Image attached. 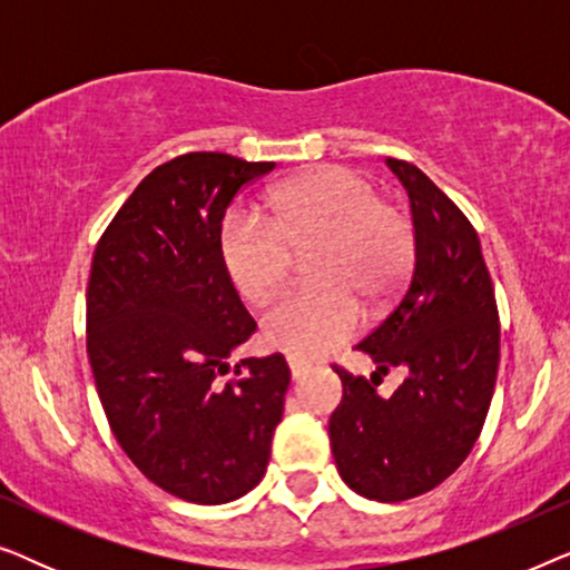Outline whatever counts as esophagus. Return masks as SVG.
Wrapping results in <instances>:
<instances>
[{
    "instance_id": "1",
    "label": "esophagus",
    "mask_w": 570,
    "mask_h": 570,
    "mask_svg": "<svg viewBox=\"0 0 570 570\" xmlns=\"http://www.w3.org/2000/svg\"><path fill=\"white\" fill-rule=\"evenodd\" d=\"M287 368H291L293 381H298V379H303L308 373V365L303 363V361H298V357H287Z\"/></svg>"
}]
</instances>
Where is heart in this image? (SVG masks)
Segmentation results:
<instances>
[{
    "label": "heart",
    "mask_w": 570,
    "mask_h": 570,
    "mask_svg": "<svg viewBox=\"0 0 570 570\" xmlns=\"http://www.w3.org/2000/svg\"><path fill=\"white\" fill-rule=\"evenodd\" d=\"M269 220L230 213L217 233L225 275L240 298L262 306L291 275L293 254L314 246L316 285L287 293L262 318L272 350L314 361L361 330L357 298L384 303L415 262V225L402 205L379 197L371 178L345 166H316L277 184Z\"/></svg>",
    "instance_id": "1"
}]
</instances>
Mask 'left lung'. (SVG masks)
Instances as JSON below:
<instances>
[{"label":"left lung","mask_w":570,"mask_h":570,"mask_svg":"<svg viewBox=\"0 0 570 570\" xmlns=\"http://www.w3.org/2000/svg\"><path fill=\"white\" fill-rule=\"evenodd\" d=\"M386 166L407 189L415 267L392 314L357 345L376 363L371 381L334 365L342 402L330 441L347 488L396 503L441 485L470 456L493 400L501 324L472 223L417 166ZM392 367L405 381L381 397L377 376Z\"/></svg>","instance_id":"obj_1"}]
</instances>
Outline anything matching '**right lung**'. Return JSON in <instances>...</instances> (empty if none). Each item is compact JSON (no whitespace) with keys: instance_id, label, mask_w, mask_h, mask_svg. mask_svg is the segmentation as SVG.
Listing matches in <instances>:
<instances>
[{"instance_id":"1","label":"right lung","mask_w":570,"mask_h":570,"mask_svg":"<svg viewBox=\"0 0 570 570\" xmlns=\"http://www.w3.org/2000/svg\"><path fill=\"white\" fill-rule=\"evenodd\" d=\"M272 168L178 155L139 181L92 254L88 357L108 425L147 480L189 503L259 485L283 420L285 357L228 361L256 322L217 252L233 197Z\"/></svg>"}]
</instances>
